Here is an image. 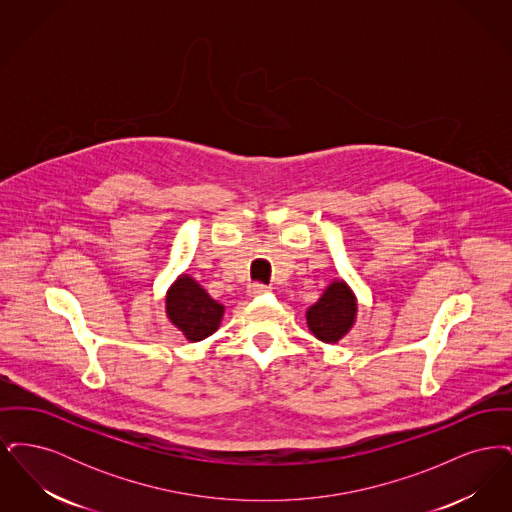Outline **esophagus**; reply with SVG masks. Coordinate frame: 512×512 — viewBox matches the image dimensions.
<instances>
[{
    "instance_id": "obj_1",
    "label": "esophagus",
    "mask_w": 512,
    "mask_h": 512,
    "mask_svg": "<svg viewBox=\"0 0 512 512\" xmlns=\"http://www.w3.org/2000/svg\"><path fill=\"white\" fill-rule=\"evenodd\" d=\"M268 292V286H265V284H261V282H255V284H251L249 286V295H263V293Z\"/></svg>"
}]
</instances>
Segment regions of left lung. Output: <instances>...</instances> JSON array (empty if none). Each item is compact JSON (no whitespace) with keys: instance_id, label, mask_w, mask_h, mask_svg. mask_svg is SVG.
I'll return each instance as SVG.
<instances>
[{"instance_id":"8db88e82","label":"left lung","mask_w":512,"mask_h":512,"mask_svg":"<svg viewBox=\"0 0 512 512\" xmlns=\"http://www.w3.org/2000/svg\"><path fill=\"white\" fill-rule=\"evenodd\" d=\"M357 303L343 282H334L307 311V324L318 340L336 343L353 326Z\"/></svg>"}]
</instances>
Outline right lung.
Returning a JSON list of instances; mask_svg holds the SVG:
<instances>
[{
  "label": "right lung",
  "instance_id": "add662e5",
  "mask_svg": "<svg viewBox=\"0 0 512 512\" xmlns=\"http://www.w3.org/2000/svg\"><path fill=\"white\" fill-rule=\"evenodd\" d=\"M224 307L190 276H180L167 295V315L190 341L205 340L220 326Z\"/></svg>",
  "mask_w": 512,
  "mask_h": 512
}]
</instances>
